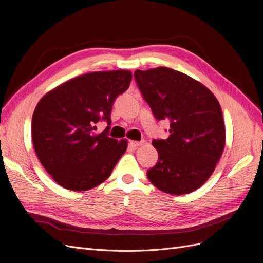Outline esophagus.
<instances>
[{
    "label": "esophagus",
    "mask_w": 263,
    "mask_h": 263,
    "mask_svg": "<svg viewBox=\"0 0 263 263\" xmlns=\"http://www.w3.org/2000/svg\"><path fill=\"white\" fill-rule=\"evenodd\" d=\"M129 144H130V146L132 147H134V148H137V147H139V146H142L145 144V141L144 140H141V141H135V140H130L129 141Z\"/></svg>",
    "instance_id": "esophagus-1"
}]
</instances>
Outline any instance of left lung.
Listing matches in <instances>:
<instances>
[{
	"mask_svg": "<svg viewBox=\"0 0 263 263\" xmlns=\"http://www.w3.org/2000/svg\"><path fill=\"white\" fill-rule=\"evenodd\" d=\"M158 121H169L170 136L154 139L159 159L147 177L164 193L189 194L212 176L225 147V124L215 95L180 71L158 67L134 73Z\"/></svg>",
	"mask_w": 263,
	"mask_h": 263,
	"instance_id": "8db88e82",
	"label": "left lung"
}]
</instances>
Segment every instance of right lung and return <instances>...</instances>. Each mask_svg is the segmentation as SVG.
Returning a JSON list of instances; mask_svg holds the SVG:
<instances>
[{
	"label": "right lung",
	"mask_w": 263,
	"mask_h": 263,
	"mask_svg": "<svg viewBox=\"0 0 263 263\" xmlns=\"http://www.w3.org/2000/svg\"><path fill=\"white\" fill-rule=\"evenodd\" d=\"M128 70L98 71L58 85L34 110L31 138L39 161L59 185L91 190L104 182L127 149L126 139L97 134L101 119L110 125L113 103L129 87Z\"/></svg>",
	"instance_id": "obj_1"
}]
</instances>
